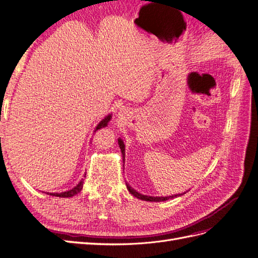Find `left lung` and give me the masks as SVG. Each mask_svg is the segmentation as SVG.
<instances>
[{
  "instance_id": "left-lung-1",
  "label": "left lung",
  "mask_w": 258,
  "mask_h": 258,
  "mask_svg": "<svg viewBox=\"0 0 258 258\" xmlns=\"http://www.w3.org/2000/svg\"><path fill=\"white\" fill-rule=\"evenodd\" d=\"M118 145H119V148L121 151V155H122V161L124 163V144H123V141L118 138ZM126 186H127V189L129 190V192L132 195V196L137 197L138 199H141V200H145V201H152V202H160V201H166V200H169V199H173V198H176L178 196H182V195L186 194V192H182V194H177V195H172V196H167V197H154V196H146V195H143V194H140L139 191H137L136 189L132 188V187L126 182Z\"/></svg>"
}]
</instances>
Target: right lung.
Segmentation results:
<instances>
[{"mask_svg": "<svg viewBox=\"0 0 258 258\" xmlns=\"http://www.w3.org/2000/svg\"><path fill=\"white\" fill-rule=\"evenodd\" d=\"M111 118H112V114H108L107 116H105L104 118L97 124V127H96V129H95V131H93V132H96L97 130H99V129H101V128H104V127H106V126H107V123L110 122ZM85 175H86V174H85ZM85 175H84V177H86ZM83 184H84V178H82L81 181L79 182V184H77L76 186H74L72 189L67 190V191H63V192H47V195H50V196H54V197H60V198H69V197H73V196H75L76 194H79V192L82 190V188H83Z\"/></svg>", "mask_w": 258, "mask_h": 258, "instance_id": "1", "label": "right lung"}]
</instances>
